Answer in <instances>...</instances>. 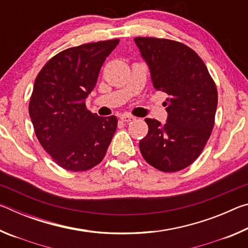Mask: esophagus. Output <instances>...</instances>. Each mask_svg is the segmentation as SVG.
<instances>
[{
    "mask_svg": "<svg viewBox=\"0 0 248 248\" xmlns=\"http://www.w3.org/2000/svg\"><path fill=\"white\" fill-rule=\"evenodd\" d=\"M121 118V120L123 121H124V123H130V121H132V120H134L136 119V117H133V116H131V115H123L120 117Z\"/></svg>",
    "mask_w": 248,
    "mask_h": 248,
    "instance_id": "1",
    "label": "esophagus"
}]
</instances>
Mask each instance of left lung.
I'll return each instance as SVG.
<instances>
[{
	"label": "left lung",
	"mask_w": 248,
	"mask_h": 248,
	"mask_svg": "<svg viewBox=\"0 0 248 248\" xmlns=\"http://www.w3.org/2000/svg\"><path fill=\"white\" fill-rule=\"evenodd\" d=\"M154 89L169 95L167 123L146 118L149 131L140 151L151 166L165 173L192 164L211 136L217 105L216 83L198 54L179 41L137 37Z\"/></svg>",
	"instance_id": "8db88e82"
}]
</instances>
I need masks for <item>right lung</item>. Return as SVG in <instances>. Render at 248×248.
Segmentation results:
<instances>
[{"label": "right lung", "instance_id": "add662e5", "mask_svg": "<svg viewBox=\"0 0 248 248\" xmlns=\"http://www.w3.org/2000/svg\"><path fill=\"white\" fill-rule=\"evenodd\" d=\"M119 39L84 44L52 57L37 75L29 116L41 146L66 170L93 169L105 157L117 129L116 116L86 108L100 68Z\"/></svg>", "mask_w": 248, "mask_h": 248}]
</instances>
